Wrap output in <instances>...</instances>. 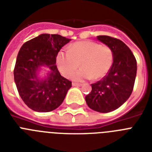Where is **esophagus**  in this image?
<instances>
[{
	"mask_svg": "<svg viewBox=\"0 0 152 152\" xmlns=\"http://www.w3.org/2000/svg\"><path fill=\"white\" fill-rule=\"evenodd\" d=\"M72 85H73V86H76V87H80V86H81V85H82V84L75 83V82H73V83H72Z\"/></svg>",
	"mask_w": 152,
	"mask_h": 152,
	"instance_id": "esophagus-1",
	"label": "esophagus"
}]
</instances>
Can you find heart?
Returning <instances> with one entry per match:
<instances>
[{"label":"heart","instance_id":"1","mask_svg":"<svg viewBox=\"0 0 152 152\" xmlns=\"http://www.w3.org/2000/svg\"><path fill=\"white\" fill-rule=\"evenodd\" d=\"M113 61V52L110 46L91 40L75 42L69 50L59 51L56 55V64L64 77H70L81 65L82 68L71 77L76 81L102 78L111 68Z\"/></svg>","mask_w":152,"mask_h":152}]
</instances>
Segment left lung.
<instances>
[{
  "instance_id": "8db88e82",
  "label": "left lung",
  "mask_w": 152,
  "mask_h": 152,
  "mask_svg": "<svg viewBox=\"0 0 152 152\" xmlns=\"http://www.w3.org/2000/svg\"><path fill=\"white\" fill-rule=\"evenodd\" d=\"M97 39L112 49L113 62L105 77L91 84V91L85 96V101L91 110L106 113L118 109L132 93L137 61L128 46L121 40L108 36H99Z\"/></svg>"
}]
</instances>
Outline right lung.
<instances>
[{
	"label": "right lung",
	"mask_w": 152,
	"mask_h": 152,
	"mask_svg": "<svg viewBox=\"0 0 152 152\" xmlns=\"http://www.w3.org/2000/svg\"><path fill=\"white\" fill-rule=\"evenodd\" d=\"M71 40L57 34H41L20 49L14 69L15 82L22 99L34 111L54 110L71 88V81L61 76L56 65V55ZM41 66L50 69L44 79L38 77Z\"/></svg>",
	"instance_id": "obj_1"
}]
</instances>
